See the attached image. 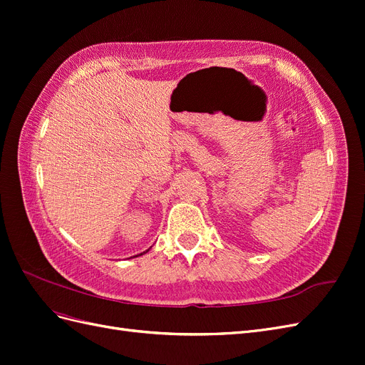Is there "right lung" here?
Here are the masks:
<instances>
[{
  "instance_id": "obj_1",
  "label": "right lung",
  "mask_w": 365,
  "mask_h": 365,
  "mask_svg": "<svg viewBox=\"0 0 365 365\" xmlns=\"http://www.w3.org/2000/svg\"><path fill=\"white\" fill-rule=\"evenodd\" d=\"M141 254H145V252H141ZM141 254H140V256H141ZM137 257V256H135Z\"/></svg>"
}]
</instances>
